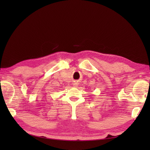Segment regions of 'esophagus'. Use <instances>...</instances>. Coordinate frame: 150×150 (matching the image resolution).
I'll return each mask as SVG.
<instances>
[{"instance_id":"1","label":"esophagus","mask_w":150,"mask_h":150,"mask_svg":"<svg viewBox=\"0 0 150 150\" xmlns=\"http://www.w3.org/2000/svg\"><path fill=\"white\" fill-rule=\"evenodd\" d=\"M74 86H77V84H74Z\"/></svg>"}]
</instances>
